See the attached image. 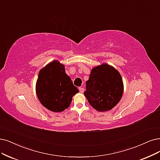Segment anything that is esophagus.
<instances>
[{
    "mask_svg": "<svg viewBox=\"0 0 160 160\" xmlns=\"http://www.w3.org/2000/svg\"><path fill=\"white\" fill-rule=\"evenodd\" d=\"M79 90H80V93H83L84 91V88H82V87H80L79 88Z\"/></svg>",
    "mask_w": 160,
    "mask_h": 160,
    "instance_id": "1",
    "label": "esophagus"
}]
</instances>
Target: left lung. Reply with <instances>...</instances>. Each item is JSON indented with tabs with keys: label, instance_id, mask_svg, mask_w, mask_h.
<instances>
[{
	"label": "left lung",
	"instance_id": "obj_1",
	"mask_svg": "<svg viewBox=\"0 0 160 160\" xmlns=\"http://www.w3.org/2000/svg\"><path fill=\"white\" fill-rule=\"evenodd\" d=\"M86 89L84 96L92 108L98 111L111 110L122 96L121 76L113 67L103 64L92 70Z\"/></svg>",
	"mask_w": 160,
	"mask_h": 160
}]
</instances>
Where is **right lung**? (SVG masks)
Listing matches in <instances>:
<instances>
[{"mask_svg": "<svg viewBox=\"0 0 160 160\" xmlns=\"http://www.w3.org/2000/svg\"><path fill=\"white\" fill-rule=\"evenodd\" d=\"M79 91L65 72L64 67L55 61L41 69L36 84L37 96L45 108L61 112L69 107L72 98Z\"/></svg>", "mask_w": 160, "mask_h": 160, "instance_id": "add662e5", "label": "right lung"}]
</instances>
